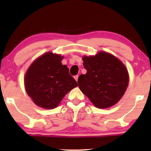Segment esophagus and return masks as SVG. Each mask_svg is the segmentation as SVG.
<instances>
[{
    "instance_id": "1",
    "label": "esophagus",
    "mask_w": 151,
    "mask_h": 151,
    "mask_svg": "<svg viewBox=\"0 0 151 151\" xmlns=\"http://www.w3.org/2000/svg\"><path fill=\"white\" fill-rule=\"evenodd\" d=\"M74 78H75V80H76V81L78 82V75L74 76Z\"/></svg>"
}]
</instances>
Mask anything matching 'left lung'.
Wrapping results in <instances>:
<instances>
[{
	"label": "left lung",
	"instance_id": "8db88e82",
	"mask_svg": "<svg viewBox=\"0 0 151 151\" xmlns=\"http://www.w3.org/2000/svg\"><path fill=\"white\" fill-rule=\"evenodd\" d=\"M86 73L78 78L80 89L95 106H113L124 96L129 81L124 65L110 53L100 51L96 55L83 56Z\"/></svg>",
	"mask_w": 151,
	"mask_h": 151
}]
</instances>
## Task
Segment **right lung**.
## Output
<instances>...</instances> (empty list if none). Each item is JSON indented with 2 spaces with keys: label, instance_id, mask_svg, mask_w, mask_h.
Instances as JSON below:
<instances>
[{
  "label": "right lung",
  "instance_id": "1",
  "mask_svg": "<svg viewBox=\"0 0 151 151\" xmlns=\"http://www.w3.org/2000/svg\"><path fill=\"white\" fill-rule=\"evenodd\" d=\"M63 59L60 55L47 52L36 59L26 72L27 93L41 108H55L68 92L78 86L67 65L62 64Z\"/></svg>",
  "mask_w": 151,
  "mask_h": 151
}]
</instances>
